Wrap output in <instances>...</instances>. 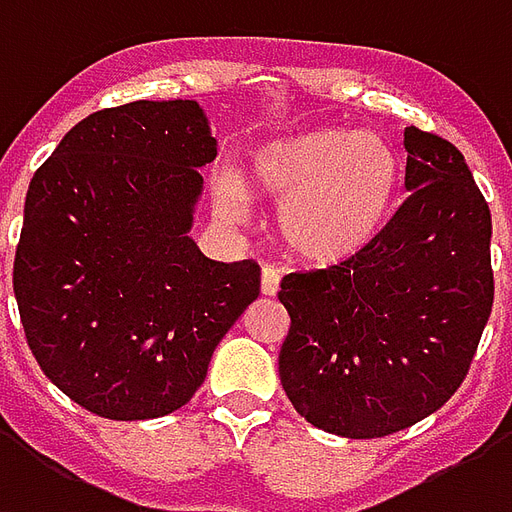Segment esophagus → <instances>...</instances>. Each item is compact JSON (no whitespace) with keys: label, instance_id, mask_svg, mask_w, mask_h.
<instances>
[{"label":"esophagus","instance_id":"34e87169","mask_svg":"<svg viewBox=\"0 0 512 512\" xmlns=\"http://www.w3.org/2000/svg\"><path fill=\"white\" fill-rule=\"evenodd\" d=\"M260 290H263V295H276L279 293V271L276 268H263V279H260Z\"/></svg>","mask_w":512,"mask_h":512}]
</instances>
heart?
<instances>
[{"label": "heart", "mask_w": 512, "mask_h": 512, "mask_svg": "<svg viewBox=\"0 0 512 512\" xmlns=\"http://www.w3.org/2000/svg\"><path fill=\"white\" fill-rule=\"evenodd\" d=\"M401 181L404 162L391 140L331 127L260 143L246 157L241 184L219 181L217 203L227 217H241V186L274 200L290 255L309 266H339L380 238Z\"/></svg>", "instance_id": "obj_1"}]
</instances>
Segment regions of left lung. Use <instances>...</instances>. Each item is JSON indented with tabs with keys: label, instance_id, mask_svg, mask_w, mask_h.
<instances>
[{
	"label": "left lung",
	"instance_id": "obj_1",
	"mask_svg": "<svg viewBox=\"0 0 512 512\" xmlns=\"http://www.w3.org/2000/svg\"><path fill=\"white\" fill-rule=\"evenodd\" d=\"M404 149L410 195L380 238L282 279V388L339 437H388L437 412L467 380L494 306L491 211L464 154L418 127Z\"/></svg>",
	"mask_w": 512,
	"mask_h": 512
}]
</instances>
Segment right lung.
<instances>
[{"instance_id":"obj_1","label":"right lung","mask_w":512,"mask_h":512,"mask_svg":"<svg viewBox=\"0 0 512 512\" xmlns=\"http://www.w3.org/2000/svg\"><path fill=\"white\" fill-rule=\"evenodd\" d=\"M217 140L195 100L78 121L32 176L13 290L34 361L83 410L149 420L184 407L260 295L255 260L187 236Z\"/></svg>"}]
</instances>
